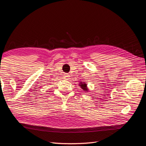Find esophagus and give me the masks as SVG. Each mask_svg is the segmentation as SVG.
I'll use <instances>...</instances> for the list:
<instances>
[{
    "mask_svg": "<svg viewBox=\"0 0 146 146\" xmlns=\"http://www.w3.org/2000/svg\"><path fill=\"white\" fill-rule=\"evenodd\" d=\"M69 77H70L69 75V74H65V75H64V78L65 79V80H69Z\"/></svg>",
    "mask_w": 146,
    "mask_h": 146,
    "instance_id": "esophagus-1",
    "label": "esophagus"
}]
</instances>
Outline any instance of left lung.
Listing matches in <instances>:
<instances>
[{
  "label": "left lung",
  "mask_w": 146,
  "mask_h": 146,
  "mask_svg": "<svg viewBox=\"0 0 146 146\" xmlns=\"http://www.w3.org/2000/svg\"><path fill=\"white\" fill-rule=\"evenodd\" d=\"M78 85L80 86V88H82V89L83 91H86V92L89 91V89H88V86H87V84H86V82H82H82H79Z\"/></svg>",
  "instance_id": "1"
}]
</instances>
